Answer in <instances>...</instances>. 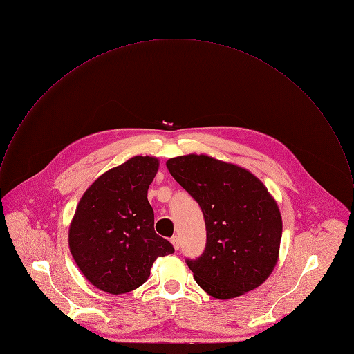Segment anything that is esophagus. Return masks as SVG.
<instances>
[{"mask_svg":"<svg viewBox=\"0 0 354 354\" xmlns=\"http://www.w3.org/2000/svg\"><path fill=\"white\" fill-rule=\"evenodd\" d=\"M170 241H171V244H173V247H174L176 250L180 248V237H178V236H173V237L170 239Z\"/></svg>","mask_w":354,"mask_h":354,"instance_id":"esophagus-1","label":"esophagus"}]
</instances>
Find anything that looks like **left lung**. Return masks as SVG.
<instances>
[{"label":"left lung","mask_w":354,"mask_h":354,"mask_svg":"<svg viewBox=\"0 0 354 354\" xmlns=\"http://www.w3.org/2000/svg\"><path fill=\"white\" fill-rule=\"evenodd\" d=\"M166 166L203 212L205 251L187 259L196 283L218 299L261 286L277 263L283 228L266 187L248 170L207 155L171 158Z\"/></svg>","instance_id":"8db88e82"}]
</instances>
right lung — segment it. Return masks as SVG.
<instances>
[{
    "label": "right lung",
    "mask_w": 354,
    "mask_h": 354,
    "mask_svg": "<svg viewBox=\"0 0 354 354\" xmlns=\"http://www.w3.org/2000/svg\"><path fill=\"white\" fill-rule=\"evenodd\" d=\"M159 160L134 156L102 174L81 198L68 245L84 276L99 290L124 294L144 284L158 257L174 252L156 235L147 199Z\"/></svg>",
    "instance_id": "right-lung-1"
}]
</instances>
